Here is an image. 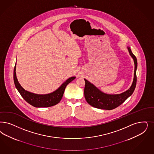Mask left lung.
Listing matches in <instances>:
<instances>
[{
  "label": "left lung",
  "instance_id": "1",
  "mask_svg": "<svg viewBox=\"0 0 154 154\" xmlns=\"http://www.w3.org/2000/svg\"><path fill=\"white\" fill-rule=\"evenodd\" d=\"M127 49L130 56L134 60L135 65L134 76L131 87L126 91L119 94H108L103 93L96 86L91 84L88 80L84 79L85 81L84 89L85 100L91 106L100 109L110 110L121 105L133 94L137 84L136 71L138 63L137 58L132 53L130 48L127 47Z\"/></svg>",
  "mask_w": 154,
  "mask_h": 154
}]
</instances>
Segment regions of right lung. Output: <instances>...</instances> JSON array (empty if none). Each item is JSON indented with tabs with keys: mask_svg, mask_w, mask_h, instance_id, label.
I'll return each instance as SVG.
<instances>
[{
	"mask_svg": "<svg viewBox=\"0 0 154 154\" xmlns=\"http://www.w3.org/2000/svg\"><path fill=\"white\" fill-rule=\"evenodd\" d=\"M75 79L72 77L66 80L58 89L51 93L47 94H37L24 89L19 83L16 74V65L14 70V81L16 88L21 97L28 103L35 107H48L56 105L61 100L66 85Z\"/></svg>",
	"mask_w": 154,
	"mask_h": 154,
	"instance_id": "obj_1",
	"label": "right lung"
}]
</instances>
